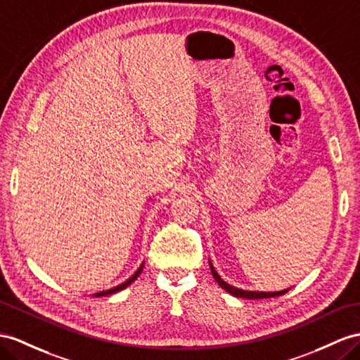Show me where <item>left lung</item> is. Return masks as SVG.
Instances as JSON below:
<instances>
[{"instance_id": "left-lung-1", "label": "left lung", "mask_w": 360, "mask_h": 360, "mask_svg": "<svg viewBox=\"0 0 360 360\" xmlns=\"http://www.w3.org/2000/svg\"><path fill=\"white\" fill-rule=\"evenodd\" d=\"M210 263V268H211V274H213L214 280L217 281V284L220 285V288L225 289L228 293L234 295V297L237 298H248V300H262V298H272V297H281V295H284L285 292H288L289 289H284V290H278V292H259V290H243V289H238V288H234V285L228 284L226 281H224V278H220V275L216 272L214 266Z\"/></svg>"}]
</instances>
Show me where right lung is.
<instances>
[{
    "instance_id": "right-lung-1",
    "label": "right lung",
    "mask_w": 360,
    "mask_h": 360,
    "mask_svg": "<svg viewBox=\"0 0 360 360\" xmlns=\"http://www.w3.org/2000/svg\"><path fill=\"white\" fill-rule=\"evenodd\" d=\"M143 268H144V262L141 263V266L140 268H138L136 271H135V274L132 275V276H129V278L124 281V283H122V284H118V285H115V288H112V289H108V290H101V292H97V293H94V297H106V295H112V293H115V292H120V290H123V289H126L129 284H132L136 278H138V275L141 274V271H143Z\"/></svg>"
}]
</instances>
